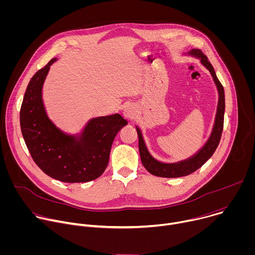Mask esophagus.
Wrapping results in <instances>:
<instances>
[{"label":"esophagus","instance_id":"obj_1","mask_svg":"<svg viewBox=\"0 0 255 255\" xmlns=\"http://www.w3.org/2000/svg\"><path fill=\"white\" fill-rule=\"evenodd\" d=\"M123 115L126 119L128 120H132L134 119V117L136 116V110L135 108L133 106H128L124 109V112H123Z\"/></svg>","mask_w":255,"mask_h":255}]
</instances>
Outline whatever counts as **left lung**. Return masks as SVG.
Returning <instances> with one entry per match:
<instances>
[{
  "instance_id": "left-lung-1",
  "label": "left lung",
  "mask_w": 255,
  "mask_h": 255,
  "mask_svg": "<svg viewBox=\"0 0 255 255\" xmlns=\"http://www.w3.org/2000/svg\"><path fill=\"white\" fill-rule=\"evenodd\" d=\"M189 53L200 58L201 62L209 69V71L211 72V75L213 77V80L217 86L218 92H219V101H218L215 124H214L212 134L209 140L207 141V143L205 144V146L196 155L192 156L191 158L184 161L176 162V163H162L154 159L148 152L146 146H145V143H144L140 129L136 127L138 139H139V153H140L142 164L151 174L160 176V177L185 176L199 169L214 154L215 150L218 147V145L220 143V139L223 131L224 112H225V95H224L223 86L220 83V81L218 80L211 62L208 60V57L200 49H193Z\"/></svg>"
}]
</instances>
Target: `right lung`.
Masks as SVG:
<instances>
[{
	"instance_id": "obj_1",
	"label": "right lung",
	"mask_w": 255,
	"mask_h": 255,
	"mask_svg": "<svg viewBox=\"0 0 255 255\" xmlns=\"http://www.w3.org/2000/svg\"><path fill=\"white\" fill-rule=\"evenodd\" d=\"M55 60L36 72L27 86L20 110L22 135L44 173L64 183H87L105 171L114 138L127 121L119 114L92 119L80 138L56 128L42 102V86Z\"/></svg>"
}]
</instances>
